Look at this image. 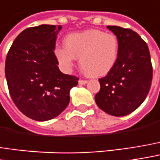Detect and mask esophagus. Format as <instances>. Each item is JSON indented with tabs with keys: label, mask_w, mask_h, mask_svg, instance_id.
<instances>
[{
	"label": "esophagus",
	"mask_w": 160,
	"mask_h": 160,
	"mask_svg": "<svg viewBox=\"0 0 160 160\" xmlns=\"http://www.w3.org/2000/svg\"><path fill=\"white\" fill-rule=\"evenodd\" d=\"M88 82V80H79V84L80 85H85L86 83Z\"/></svg>",
	"instance_id": "esophagus-1"
}]
</instances>
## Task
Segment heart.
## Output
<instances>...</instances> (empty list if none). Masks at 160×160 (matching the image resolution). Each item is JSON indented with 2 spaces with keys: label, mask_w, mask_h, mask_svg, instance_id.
<instances>
[{
  "label": "heart",
  "mask_w": 160,
  "mask_h": 160,
  "mask_svg": "<svg viewBox=\"0 0 160 160\" xmlns=\"http://www.w3.org/2000/svg\"><path fill=\"white\" fill-rule=\"evenodd\" d=\"M65 47H57L55 56L65 70H70L80 58L81 68L92 77H102L115 66L119 57V41L115 35L98 29L69 34Z\"/></svg>",
  "instance_id": "b5f03b06"
}]
</instances>
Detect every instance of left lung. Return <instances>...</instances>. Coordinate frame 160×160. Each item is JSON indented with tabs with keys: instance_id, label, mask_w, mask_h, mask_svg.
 I'll return each mask as SVG.
<instances>
[{
	"instance_id": "8db88e82",
	"label": "left lung",
	"mask_w": 160,
	"mask_h": 160,
	"mask_svg": "<svg viewBox=\"0 0 160 160\" xmlns=\"http://www.w3.org/2000/svg\"><path fill=\"white\" fill-rule=\"evenodd\" d=\"M118 38L119 57L113 68L101 78L95 95L100 109L113 116H124L141 105L152 82L153 68L147 43L131 29L107 26Z\"/></svg>"
}]
</instances>
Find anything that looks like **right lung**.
<instances>
[{"label":"right lung","mask_w":160,"mask_h":160,"mask_svg":"<svg viewBox=\"0 0 160 160\" xmlns=\"http://www.w3.org/2000/svg\"><path fill=\"white\" fill-rule=\"evenodd\" d=\"M61 25L41 24L23 30L15 38L5 61L10 95L17 108L36 121L59 115L69 103V91L79 78L63 74L55 56Z\"/></svg>","instance_id":"obj_1"}]
</instances>
